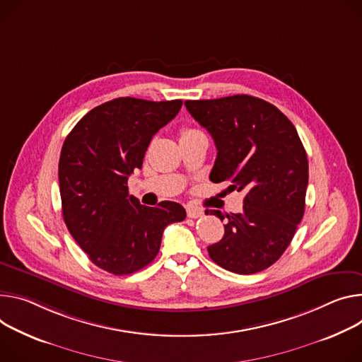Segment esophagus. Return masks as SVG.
Here are the masks:
<instances>
[{
	"instance_id": "1",
	"label": "esophagus",
	"mask_w": 362,
	"mask_h": 362,
	"mask_svg": "<svg viewBox=\"0 0 362 362\" xmlns=\"http://www.w3.org/2000/svg\"><path fill=\"white\" fill-rule=\"evenodd\" d=\"M186 212H187V216H189V218H193V219H196V218H199V216L204 215V209H202V208L193 206V205H187V206H186Z\"/></svg>"
}]
</instances>
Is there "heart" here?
<instances>
[{
	"instance_id": "b5f03b06",
	"label": "heart",
	"mask_w": 362,
	"mask_h": 362,
	"mask_svg": "<svg viewBox=\"0 0 362 362\" xmlns=\"http://www.w3.org/2000/svg\"><path fill=\"white\" fill-rule=\"evenodd\" d=\"M194 133H198V131L190 129V128H185V129H182V133H180V139H182V137H186V136H190V134H194Z\"/></svg>"
}]
</instances>
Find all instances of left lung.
<instances>
[{
	"label": "left lung",
	"mask_w": 362,
	"mask_h": 362,
	"mask_svg": "<svg viewBox=\"0 0 362 362\" xmlns=\"http://www.w3.org/2000/svg\"><path fill=\"white\" fill-rule=\"evenodd\" d=\"M185 105L215 141L209 179L245 193L243 212L225 215V234L208 247L209 257L237 274L269 269L291 243L305 214L309 164L298 131L280 110L251 95ZM211 214L225 218L219 211Z\"/></svg>",
	"instance_id": "8db88e82"
}]
</instances>
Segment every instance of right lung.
Instances as JSON below:
<instances>
[{"instance_id": "right-lung-1", "label": "right lung", "mask_w": 362, "mask_h": 362, "mask_svg": "<svg viewBox=\"0 0 362 362\" xmlns=\"http://www.w3.org/2000/svg\"><path fill=\"white\" fill-rule=\"evenodd\" d=\"M182 100L117 98L90 110L63 143L59 186L63 221L100 269L124 276L156 258L164 228L182 222V205H140L128 192V176L141 169L157 131L182 108Z\"/></svg>"}]
</instances>
